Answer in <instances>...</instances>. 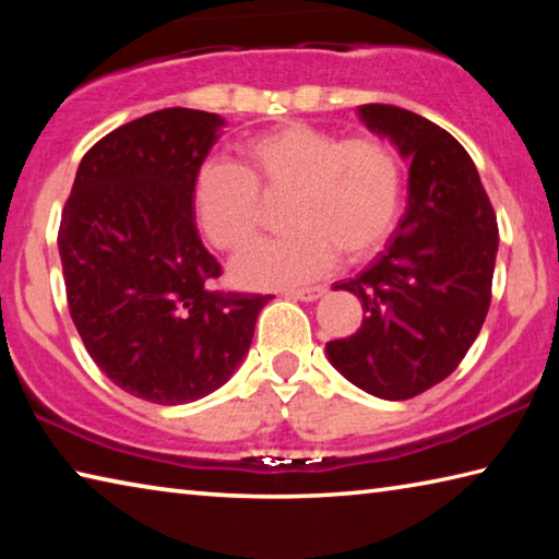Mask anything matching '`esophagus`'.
I'll list each match as a JSON object with an SVG mask.
<instances>
[{
	"label": "esophagus",
	"instance_id": "esophagus-1",
	"mask_svg": "<svg viewBox=\"0 0 559 559\" xmlns=\"http://www.w3.org/2000/svg\"><path fill=\"white\" fill-rule=\"evenodd\" d=\"M325 293V286H310V288H293L286 290L288 298H296V300H306V302H313Z\"/></svg>",
	"mask_w": 559,
	"mask_h": 559
}]
</instances>
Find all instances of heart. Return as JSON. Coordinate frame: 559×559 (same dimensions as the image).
<instances>
[{
	"instance_id": "1",
	"label": "heart",
	"mask_w": 559,
	"mask_h": 559,
	"mask_svg": "<svg viewBox=\"0 0 559 559\" xmlns=\"http://www.w3.org/2000/svg\"><path fill=\"white\" fill-rule=\"evenodd\" d=\"M263 194L288 192L278 239L261 241L231 263L246 288L310 281L343 261H362L392 234L402 206V165L372 135L340 140L306 122H288L239 145V165L212 159L194 182V212L216 249L239 251L261 224Z\"/></svg>"
}]
</instances>
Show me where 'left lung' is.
<instances>
[{"mask_svg": "<svg viewBox=\"0 0 559 559\" xmlns=\"http://www.w3.org/2000/svg\"><path fill=\"white\" fill-rule=\"evenodd\" d=\"M357 118L409 159V192L380 257L335 283L362 300L365 318L325 355L362 392L400 402L447 380L484 328L498 224L476 165L447 130L384 103L359 106Z\"/></svg>", "mask_w": 559, "mask_h": 559, "instance_id": "left-lung-1", "label": "left lung"}]
</instances>
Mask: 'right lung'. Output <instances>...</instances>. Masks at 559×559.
<instances>
[{"label":"right lung","instance_id":"1","mask_svg":"<svg viewBox=\"0 0 559 559\" xmlns=\"http://www.w3.org/2000/svg\"><path fill=\"white\" fill-rule=\"evenodd\" d=\"M226 120L165 108L81 159L59 253L73 325L93 362L140 400L177 406L229 382L273 296L219 293L194 224V182Z\"/></svg>","mask_w":559,"mask_h":559}]
</instances>
